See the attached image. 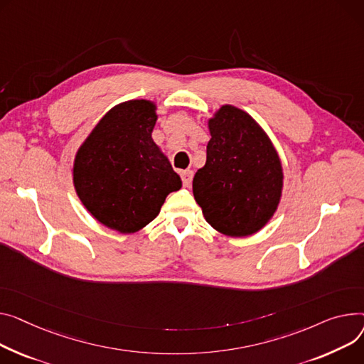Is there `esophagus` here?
I'll use <instances>...</instances> for the list:
<instances>
[{
    "label": "esophagus",
    "mask_w": 364,
    "mask_h": 364,
    "mask_svg": "<svg viewBox=\"0 0 364 364\" xmlns=\"http://www.w3.org/2000/svg\"><path fill=\"white\" fill-rule=\"evenodd\" d=\"M181 178H183V186L184 187H190L191 186V180H193V171L187 169V171L181 173Z\"/></svg>",
    "instance_id": "34e87169"
}]
</instances>
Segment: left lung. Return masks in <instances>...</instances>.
<instances>
[{
	"label": "left lung",
	"mask_w": 364,
	"mask_h": 364,
	"mask_svg": "<svg viewBox=\"0 0 364 364\" xmlns=\"http://www.w3.org/2000/svg\"><path fill=\"white\" fill-rule=\"evenodd\" d=\"M206 164L193 178L205 220L230 237H247L274 216L282 165L271 139L243 109L223 105L208 121Z\"/></svg>",
	"instance_id": "8db88e82"
}]
</instances>
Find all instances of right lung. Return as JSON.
I'll list each match as a JSON object with an SVG mask.
<instances>
[{
  "instance_id": "obj_1",
  "label": "right lung",
  "mask_w": 364,
  "mask_h": 364,
  "mask_svg": "<svg viewBox=\"0 0 364 364\" xmlns=\"http://www.w3.org/2000/svg\"><path fill=\"white\" fill-rule=\"evenodd\" d=\"M156 105L133 100L109 109L79 148L73 183L96 221L123 234L146 227L181 178L152 139Z\"/></svg>"
}]
</instances>
